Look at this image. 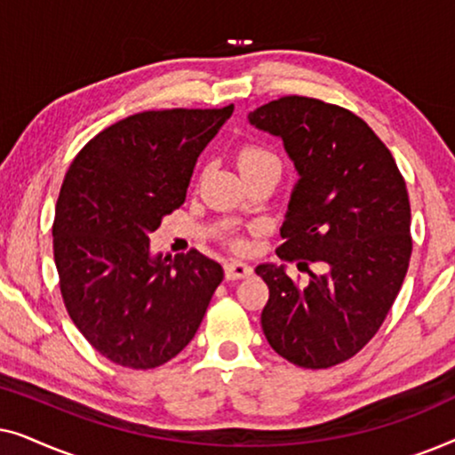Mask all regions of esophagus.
<instances>
[{
  "label": "esophagus",
  "instance_id": "esophagus-1",
  "mask_svg": "<svg viewBox=\"0 0 455 455\" xmlns=\"http://www.w3.org/2000/svg\"><path fill=\"white\" fill-rule=\"evenodd\" d=\"M223 271H226V279H229V282H238V279L252 275V267L240 263V260H229V263L223 267Z\"/></svg>",
  "mask_w": 455,
  "mask_h": 455
}]
</instances>
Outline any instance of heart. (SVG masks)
<instances>
[{"mask_svg":"<svg viewBox=\"0 0 455 455\" xmlns=\"http://www.w3.org/2000/svg\"><path fill=\"white\" fill-rule=\"evenodd\" d=\"M263 164H277V157L271 151H267L265 147H259V145H246L244 148H240V153H238L240 172H246V170H251V167H257ZM235 246H240V244H235Z\"/></svg>","mask_w":455,"mask_h":455,"instance_id":"b5f03b06","label":"heart"}]
</instances>
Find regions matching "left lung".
Masks as SVG:
<instances>
[{
    "label": "left lung",
    "instance_id": "obj_1",
    "mask_svg": "<svg viewBox=\"0 0 455 455\" xmlns=\"http://www.w3.org/2000/svg\"><path fill=\"white\" fill-rule=\"evenodd\" d=\"M248 122L283 140L300 176L277 257L300 259L298 269L310 275L300 285L283 265H259L269 285L260 325L291 364L329 369L375 338L406 277V182L369 124L339 105L290 95L251 111ZM308 262L323 271L313 274Z\"/></svg>",
    "mask_w": 455,
    "mask_h": 455
}]
</instances>
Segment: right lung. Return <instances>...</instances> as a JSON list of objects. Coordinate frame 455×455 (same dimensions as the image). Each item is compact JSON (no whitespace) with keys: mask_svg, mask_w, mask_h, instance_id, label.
<instances>
[{"mask_svg":"<svg viewBox=\"0 0 455 455\" xmlns=\"http://www.w3.org/2000/svg\"><path fill=\"white\" fill-rule=\"evenodd\" d=\"M232 111L134 114L86 142L66 173L53 220L61 298L111 363L155 369L201 327L221 265L198 251L153 257L148 235L184 203L198 155Z\"/></svg>","mask_w":455,"mask_h":455,"instance_id":"1","label":"right lung"}]
</instances>
